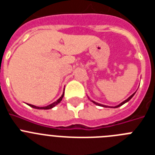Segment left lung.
Segmentation results:
<instances>
[{
	"mask_svg": "<svg viewBox=\"0 0 155 155\" xmlns=\"http://www.w3.org/2000/svg\"><path fill=\"white\" fill-rule=\"evenodd\" d=\"M135 93H136V91H135V92H134V94H131L130 96L129 97V98H127V99H126L125 101H124V102H122L121 103H120V104H119L118 105H116V106H108V105H102V104L98 103V102H94V101H93V100H91V99H90V98H89V97H88V96H87V98H88V99H90V100H91V102H92L93 103H94V104H95V105H99V106H102V107H105V108H118V107H120V106H121V105H124V104H125L126 102H129V101H130V100L131 98H133V96H134V94H135Z\"/></svg>",
	"mask_w": 155,
	"mask_h": 155,
	"instance_id": "1",
	"label": "left lung"
}]
</instances>
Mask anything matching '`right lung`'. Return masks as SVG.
Here are the masks:
<instances>
[{"instance_id": "add662e5", "label": "right lung", "mask_w": 155, "mask_h": 155, "mask_svg": "<svg viewBox=\"0 0 155 155\" xmlns=\"http://www.w3.org/2000/svg\"><path fill=\"white\" fill-rule=\"evenodd\" d=\"M64 92H63V94H62V95H61V97H60V98H59L58 99H57V101H56V102H53V103L50 104V105H46V106H44V107H39V106H35V105H31V104H28V105H29L30 107L34 108V109H52V108L55 107L56 105H58V104L61 102V100H62V98H63V97H64Z\"/></svg>"}]
</instances>
